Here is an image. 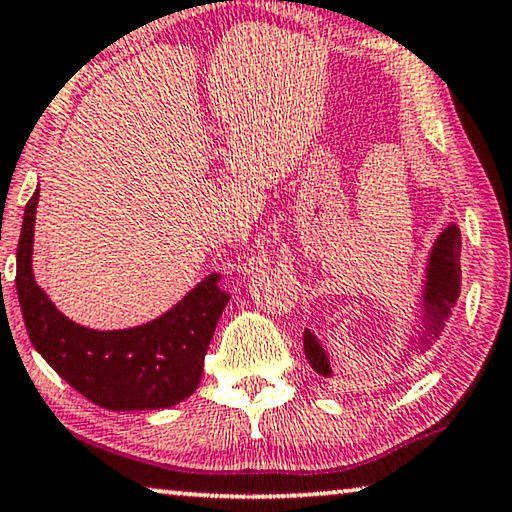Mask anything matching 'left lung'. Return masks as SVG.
Instances as JSON below:
<instances>
[{
    "label": "left lung",
    "mask_w": 512,
    "mask_h": 512,
    "mask_svg": "<svg viewBox=\"0 0 512 512\" xmlns=\"http://www.w3.org/2000/svg\"><path fill=\"white\" fill-rule=\"evenodd\" d=\"M460 247V229L455 224H448L430 249L426 281L421 290V325L419 343H416L419 352L430 348L432 341L442 334L444 322L451 316V309L460 297ZM304 355L318 375L332 377V361H329L327 350L309 329H304Z\"/></svg>",
    "instance_id": "left-lung-1"
}]
</instances>
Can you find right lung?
<instances>
[{
	"label": "right lung",
	"mask_w": 512,
	"mask_h": 512,
	"mask_svg": "<svg viewBox=\"0 0 512 512\" xmlns=\"http://www.w3.org/2000/svg\"><path fill=\"white\" fill-rule=\"evenodd\" d=\"M38 190L31 196L18 242L15 288L34 348L70 387L112 412L162 410L190 398L201 382L203 357L231 293L222 274H208L174 309L130 329L82 327L66 318L31 270Z\"/></svg>",
	"instance_id": "add662e5"
}]
</instances>
